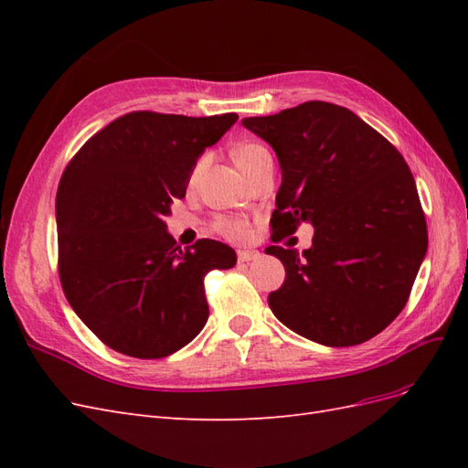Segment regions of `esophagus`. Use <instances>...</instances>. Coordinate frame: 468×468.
<instances>
[{
	"label": "esophagus",
	"mask_w": 468,
	"mask_h": 468,
	"mask_svg": "<svg viewBox=\"0 0 468 468\" xmlns=\"http://www.w3.org/2000/svg\"><path fill=\"white\" fill-rule=\"evenodd\" d=\"M260 260V251L258 250H239L238 251V261L239 263H250Z\"/></svg>",
	"instance_id": "34e87169"
}]
</instances>
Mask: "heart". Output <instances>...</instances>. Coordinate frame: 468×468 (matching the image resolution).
<instances>
[{"label": "heart", "instance_id": "obj_1", "mask_svg": "<svg viewBox=\"0 0 468 468\" xmlns=\"http://www.w3.org/2000/svg\"><path fill=\"white\" fill-rule=\"evenodd\" d=\"M269 150L263 144L258 143H242L238 144L232 150V158L236 162V165L242 169V172L248 176L256 164L267 155ZM203 167V162H197V165L193 167V172L189 176V183H195L197 176H199ZM215 229L220 236H224L226 239H232V242H246V239L251 236V229L246 220H239V218H218L215 222Z\"/></svg>", "mask_w": 468, "mask_h": 468}]
</instances>
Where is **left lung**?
Here are the masks:
<instances>
[{
  "label": "left lung",
  "mask_w": 468,
  "mask_h": 468,
  "mask_svg": "<svg viewBox=\"0 0 468 468\" xmlns=\"http://www.w3.org/2000/svg\"><path fill=\"white\" fill-rule=\"evenodd\" d=\"M242 124L279 160L273 242L301 222L314 226L303 253L265 250L285 265L269 308L292 332L328 347L375 337L402 313L428 251L426 217L402 154L356 112L325 101Z\"/></svg>",
  "instance_id": "obj_1"
}]
</instances>
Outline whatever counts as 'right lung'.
Returning <instances> with one entry per match:
<instances>
[{
    "label": "right lung",
    "instance_id": "obj_1",
    "mask_svg": "<svg viewBox=\"0 0 468 468\" xmlns=\"http://www.w3.org/2000/svg\"><path fill=\"white\" fill-rule=\"evenodd\" d=\"M238 121L134 111L80 148L56 193L58 273L66 299L105 346L167 357L208 318L203 279L236 251L203 238L181 250L165 217L183 199L205 148Z\"/></svg>",
    "mask_w": 468,
    "mask_h": 468
}]
</instances>
